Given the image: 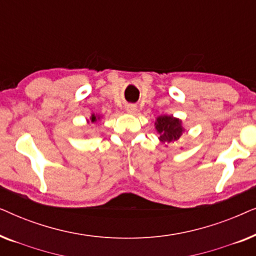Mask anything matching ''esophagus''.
<instances>
[{"instance_id":"1","label":"esophagus","mask_w":256,"mask_h":256,"mask_svg":"<svg viewBox=\"0 0 256 256\" xmlns=\"http://www.w3.org/2000/svg\"><path fill=\"white\" fill-rule=\"evenodd\" d=\"M126 110H127L128 113H130V114H134L135 112L138 110V108H136L135 104H128V106H127V108H126Z\"/></svg>"}]
</instances>
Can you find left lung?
I'll return each instance as SVG.
<instances>
[{
  "label": "left lung",
  "instance_id": "1",
  "mask_svg": "<svg viewBox=\"0 0 256 256\" xmlns=\"http://www.w3.org/2000/svg\"><path fill=\"white\" fill-rule=\"evenodd\" d=\"M156 129L160 134V140L163 143L174 142L183 135L184 129L180 126V121L172 116H160L156 121Z\"/></svg>",
  "mask_w": 256,
  "mask_h": 256
}]
</instances>
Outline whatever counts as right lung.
I'll list each match as a JSON object with an SVG mask.
<instances>
[{"label": "right lung", "instance_id": "right-lung-1", "mask_svg": "<svg viewBox=\"0 0 256 256\" xmlns=\"http://www.w3.org/2000/svg\"><path fill=\"white\" fill-rule=\"evenodd\" d=\"M90 120H92V122H96V115H92V118H90Z\"/></svg>", "mask_w": 256, "mask_h": 256}]
</instances>
